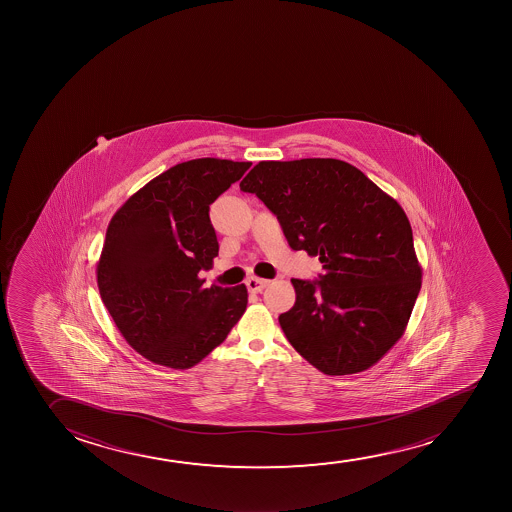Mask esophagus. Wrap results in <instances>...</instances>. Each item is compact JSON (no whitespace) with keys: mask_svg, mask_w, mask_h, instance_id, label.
<instances>
[{"mask_svg":"<svg viewBox=\"0 0 512 512\" xmlns=\"http://www.w3.org/2000/svg\"><path fill=\"white\" fill-rule=\"evenodd\" d=\"M268 282H270V280L259 279V277H249V279L246 280V286L251 293H261V291L268 286Z\"/></svg>","mask_w":512,"mask_h":512,"instance_id":"1","label":"esophagus"}]
</instances>
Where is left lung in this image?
Masks as SVG:
<instances>
[{
  "label": "left lung",
  "mask_w": 512,
  "mask_h": 512,
  "mask_svg": "<svg viewBox=\"0 0 512 512\" xmlns=\"http://www.w3.org/2000/svg\"><path fill=\"white\" fill-rule=\"evenodd\" d=\"M279 219L289 246L319 256V280L293 279L279 315L294 350L324 375L361 373L408 326L422 287L406 212L357 167L336 158L259 162L240 183Z\"/></svg>",
  "instance_id": "obj_1"
}]
</instances>
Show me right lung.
Returning a JSON list of instances; mask_svg holds the SVG:
<instances>
[{"mask_svg":"<svg viewBox=\"0 0 512 512\" xmlns=\"http://www.w3.org/2000/svg\"><path fill=\"white\" fill-rule=\"evenodd\" d=\"M251 162L197 158L144 184L111 218L97 286L116 328L148 361L188 369L225 341L247 307L244 284L204 286L218 256L209 205Z\"/></svg>","mask_w":512,"mask_h":512,"instance_id":"add662e5","label":"right lung"}]
</instances>
